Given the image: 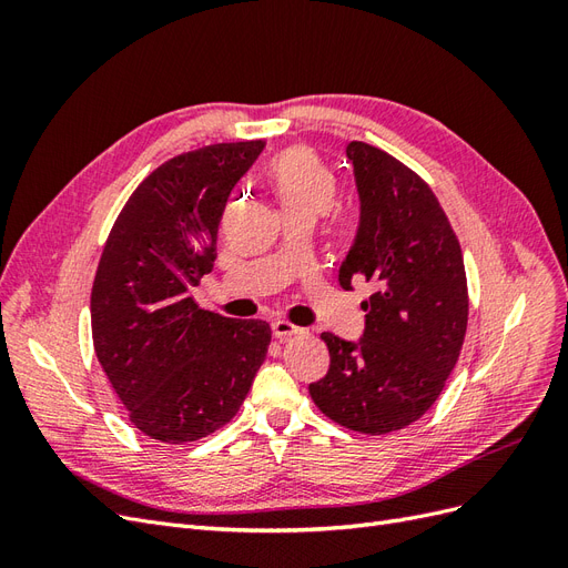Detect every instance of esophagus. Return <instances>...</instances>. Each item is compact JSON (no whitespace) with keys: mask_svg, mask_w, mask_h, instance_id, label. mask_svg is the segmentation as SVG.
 <instances>
[{"mask_svg":"<svg viewBox=\"0 0 568 568\" xmlns=\"http://www.w3.org/2000/svg\"><path fill=\"white\" fill-rule=\"evenodd\" d=\"M272 334H274V338L286 341V338H291V336L303 334V329H301V326H296V324L286 322V320H274V322H272Z\"/></svg>","mask_w":568,"mask_h":568,"instance_id":"34e87169","label":"esophagus"}]
</instances>
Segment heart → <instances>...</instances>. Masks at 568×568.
Listing matches in <instances>:
<instances>
[{
    "label": "heart",
    "instance_id": "heart-1",
    "mask_svg": "<svg viewBox=\"0 0 568 568\" xmlns=\"http://www.w3.org/2000/svg\"><path fill=\"white\" fill-rule=\"evenodd\" d=\"M272 189L284 215L317 217L332 211L336 201V175L315 151L294 146L280 153L270 165Z\"/></svg>",
    "mask_w": 568,
    "mask_h": 568
}]
</instances>
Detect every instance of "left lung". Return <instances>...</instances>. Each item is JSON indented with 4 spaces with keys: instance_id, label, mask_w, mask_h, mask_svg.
<instances>
[{
    "instance_id": "left-lung-1",
    "label": "left lung",
    "mask_w": 568,
    "mask_h": 568,
    "mask_svg": "<svg viewBox=\"0 0 568 568\" xmlns=\"http://www.w3.org/2000/svg\"><path fill=\"white\" fill-rule=\"evenodd\" d=\"M346 153L363 215L338 282L365 280L374 294L357 343L322 334L332 365L311 395L332 422L382 436L426 415L455 369L469 320L467 272L448 215L415 170L365 142Z\"/></svg>"
}]
</instances>
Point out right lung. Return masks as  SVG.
I'll list each match as a JSON object with an SVG mask.
<instances>
[{"label": "right lung", "instance_id": "right-lung-1", "mask_svg": "<svg viewBox=\"0 0 568 568\" xmlns=\"http://www.w3.org/2000/svg\"><path fill=\"white\" fill-rule=\"evenodd\" d=\"M263 140L211 144L165 161L118 213L92 284V341L130 422L184 445L225 426L246 400L270 324L199 307L222 213Z\"/></svg>", "mask_w": 568, "mask_h": 568}]
</instances>
